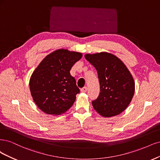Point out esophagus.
Masks as SVG:
<instances>
[{
  "label": "esophagus",
  "mask_w": 160,
  "mask_h": 160,
  "mask_svg": "<svg viewBox=\"0 0 160 160\" xmlns=\"http://www.w3.org/2000/svg\"><path fill=\"white\" fill-rule=\"evenodd\" d=\"M80 90L82 92H84V93H85V92H86V91H87V87L84 86L83 88H82Z\"/></svg>",
  "instance_id": "1"
}]
</instances>
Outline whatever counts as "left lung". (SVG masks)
Wrapping results in <instances>:
<instances>
[{
    "label": "left lung",
    "instance_id": "obj_1",
    "mask_svg": "<svg viewBox=\"0 0 160 160\" xmlns=\"http://www.w3.org/2000/svg\"><path fill=\"white\" fill-rule=\"evenodd\" d=\"M86 59L97 70L100 94L92 102L94 110L104 117L120 114L130 104L135 91L133 77L125 64L110 53L87 54Z\"/></svg>",
    "mask_w": 160,
    "mask_h": 160
}]
</instances>
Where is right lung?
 <instances>
[{
    "label": "right lung",
    "instance_id": "add662e5",
    "mask_svg": "<svg viewBox=\"0 0 160 160\" xmlns=\"http://www.w3.org/2000/svg\"><path fill=\"white\" fill-rule=\"evenodd\" d=\"M82 56L80 52L59 49L42 60L30 77V93L36 104L46 114L59 115L73 105L80 92L70 75L72 66Z\"/></svg>",
    "mask_w": 160,
    "mask_h": 160
}]
</instances>
